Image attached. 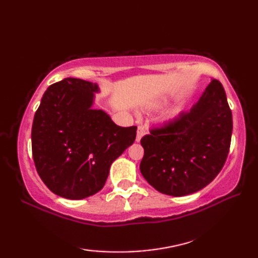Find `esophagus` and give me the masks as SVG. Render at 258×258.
<instances>
[{
    "mask_svg": "<svg viewBox=\"0 0 258 258\" xmlns=\"http://www.w3.org/2000/svg\"><path fill=\"white\" fill-rule=\"evenodd\" d=\"M146 134V127L143 125H140L138 127V134H136V142H140L141 139Z\"/></svg>",
    "mask_w": 258,
    "mask_h": 258,
    "instance_id": "34e87169",
    "label": "esophagus"
}]
</instances>
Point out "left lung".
<instances>
[{
    "mask_svg": "<svg viewBox=\"0 0 258 258\" xmlns=\"http://www.w3.org/2000/svg\"><path fill=\"white\" fill-rule=\"evenodd\" d=\"M142 138L140 169L163 194L184 196L204 188L221 172L231 146L232 111L224 87L213 79L187 112Z\"/></svg>",
    "mask_w": 258,
    "mask_h": 258,
    "instance_id": "1",
    "label": "left lung"
}]
</instances>
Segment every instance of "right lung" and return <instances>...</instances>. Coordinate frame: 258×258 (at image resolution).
<instances>
[{"label":"right lung","instance_id":"add662e5","mask_svg":"<svg viewBox=\"0 0 258 258\" xmlns=\"http://www.w3.org/2000/svg\"><path fill=\"white\" fill-rule=\"evenodd\" d=\"M98 86L68 78L47 87L32 125V154L48 189L83 200L105 184L109 167L136 138V126L120 127L93 109Z\"/></svg>","mask_w":258,"mask_h":258}]
</instances>
